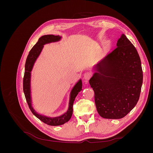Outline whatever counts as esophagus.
Listing matches in <instances>:
<instances>
[{
	"label": "esophagus",
	"mask_w": 153,
	"mask_h": 153,
	"mask_svg": "<svg viewBox=\"0 0 153 153\" xmlns=\"http://www.w3.org/2000/svg\"><path fill=\"white\" fill-rule=\"evenodd\" d=\"M92 76V74L90 72H87L84 74V81L85 82H87L88 80H89L90 78Z\"/></svg>",
	"instance_id": "esophagus-1"
}]
</instances>
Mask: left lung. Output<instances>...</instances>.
I'll list each match as a JSON object with an SVG mask.
<instances>
[{"label":"left lung","instance_id":"1","mask_svg":"<svg viewBox=\"0 0 153 153\" xmlns=\"http://www.w3.org/2000/svg\"><path fill=\"white\" fill-rule=\"evenodd\" d=\"M116 48L95 66L89 84L94 91L97 111L106 119H121L137 105L141 92L143 72L134 45L124 34Z\"/></svg>","mask_w":153,"mask_h":153}]
</instances>
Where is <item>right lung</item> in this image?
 Masks as SVG:
<instances>
[{
  "instance_id": "1",
  "label": "right lung",
  "mask_w": 153,
  "mask_h": 153,
  "mask_svg": "<svg viewBox=\"0 0 153 153\" xmlns=\"http://www.w3.org/2000/svg\"><path fill=\"white\" fill-rule=\"evenodd\" d=\"M61 39V37L59 36L54 35H45L41 36L38 39V41L36 43V45L32 48L28 56L27 57L25 66V73L24 76V80H23V89H24V92L25 94V99L27 103L29 105V107L32 112L36 117H38L41 121L44 123L47 124L50 126H59V125L64 124L68 122L73 114V105L74 101L76 98V96L82 90V83L80 80L76 85L73 89L71 96L70 101H69V105L68 112L63 114L60 117H55V118H50L45 116H43L37 114L33 108L31 106V98H30V71L32 70V66L34 65V63L36 60L37 57L39 56V55L42 50L43 45L46 43H48L54 41H59Z\"/></svg>"
}]
</instances>
